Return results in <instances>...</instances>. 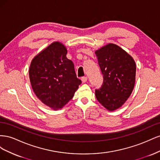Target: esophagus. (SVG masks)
<instances>
[{"mask_svg":"<svg viewBox=\"0 0 160 160\" xmlns=\"http://www.w3.org/2000/svg\"><path fill=\"white\" fill-rule=\"evenodd\" d=\"M82 81H83V83H85V82L88 81V77H83L81 78Z\"/></svg>","mask_w":160,"mask_h":160,"instance_id":"esophagus-1","label":"esophagus"}]
</instances>
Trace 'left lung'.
Instances as JSON below:
<instances>
[{
  "instance_id": "8db88e82",
  "label": "left lung",
  "mask_w": 160,
  "mask_h": 160,
  "mask_svg": "<svg viewBox=\"0 0 160 160\" xmlns=\"http://www.w3.org/2000/svg\"><path fill=\"white\" fill-rule=\"evenodd\" d=\"M95 55L103 78L101 88L95 89L96 98L107 109L115 110L132 93L136 65L128 53L114 44L103 47Z\"/></svg>"
}]
</instances>
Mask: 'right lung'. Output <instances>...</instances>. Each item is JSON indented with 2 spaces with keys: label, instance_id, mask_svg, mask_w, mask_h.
<instances>
[{
  "label": "right lung",
  "instance_id": "add662e5",
  "mask_svg": "<svg viewBox=\"0 0 160 160\" xmlns=\"http://www.w3.org/2000/svg\"><path fill=\"white\" fill-rule=\"evenodd\" d=\"M65 47L54 42L32 59L29 78L37 98L53 109L62 108L72 98L81 83Z\"/></svg>",
  "mask_w": 160,
  "mask_h": 160
}]
</instances>
